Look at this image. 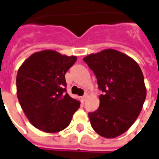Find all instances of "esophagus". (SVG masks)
<instances>
[{
    "instance_id": "esophagus-1",
    "label": "esophagus",
    "mask_w": 159,
    "mask_h": 159,
    "mask_svg": "<svg viewBox=\"0 0 159 159\" xmlns=\"http://www.w3.org/2000/svg\"><path fill=\"white\" fill-rule=\"evenodd\" d=\"M87 99V95H84L83 97H82V102H86V100Z\"/></svg>"
}]
</instances>
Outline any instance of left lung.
Wrapping results in <instances>:
<instances>
[{
  "mask_svg": "<svg viewBox=\"0 0 159 159\" xmlns=\"http://www.w3.org/2000/svg\"><path fill=\"white\" fill-rule=\"evenodd\" d=\"M97 80L100 106L88 113L91 125L105 138H115L130 128L146 98L143 72L131 57L115 49H105L83 58Z\"/></svg>",
  "mask_w": 159,
  "mask_h": 159,
  "instance_id": "8db88e82",
  "label": "left lung"
}]
</instances>
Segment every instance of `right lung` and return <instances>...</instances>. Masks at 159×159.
<instances>
[{
    "label": "right lung",
    "instance_id": "right-lung-1",
    "mask_svg": "<svg viewBox=\"0 0 159 159\" xmlns=\"http://www.w3.org/2000/svg\"><path fill=\"white\" fill-rule=\"evenodd\" d=\"M76 61V56L43 50L31 55L19 68L17 97L35 128L47 133L62 130L80 107V102L66 92L65 74Z\"/></svg>",
    "mask_w": 159,
    "mask_h": 159
}]
</instances>
